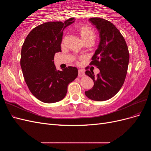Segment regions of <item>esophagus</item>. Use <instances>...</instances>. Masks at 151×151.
Here are the masks:
<instances>
[{
	"label": "esophagus",
	"mask_w": 151,
	"mask_h": 151,
	"mask_svg": "<svg viewBox=\"0 0 151 151\" xmlns=\"http://www.w3.org/2000/svg\"><path fill=\"white\" fill-rule=\"evenodd\" d=\"M85 75V72L83 69H79V73H78V76L79 77H83Z\"/></svg>",
	"instance_id": "1"
}]
</instances>
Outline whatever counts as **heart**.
Here are the masks:
<instances>
[{"instance_id":"1","label":"heart","mask_w":151,"mask_h":151,"mask_svg":"<svg viewBox=\"0 0 151 151\" xmlns=\"http://www.w3.org/2000/svg\"><path fill=\"white\" fill-rule=\"evenodd\" d=\"M77 31L79 32V34L81 36V39L83 40L84 43L89 41L94 42L95 34L94 31L88 26L84 25H81L77 26L76 28Z\"/></svg>"}]
</instances>
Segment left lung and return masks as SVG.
<instances>
[{"mask_svg": "<svg viewBox=\"0 0 151 151\" xmlns=\"http://www.w3.org/2000/svg\"><path fill=\"white\" fill-rule=\"evenodd\" d=\"M89 21L99 36V43L90 65L96 66L100 72L95 76L93 71H86L94 86L85 91V94L94 101H106L113 97L124 83L129 62V49L120 32L111 22L99 17Z\"/></svg>", "mask_w": 151, "mask_h": 151, "instance_id": "obj_1", "label": "left lung"}]
</instances>
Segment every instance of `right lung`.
<instances>
[{"mask_svg": "<svg viewBox=\"0 0 151 151\" xmlns=\"http://www.w3.org/2000/svg\"><path fill=\"white\" fill-rule=\"evenodd\" d=\"M75 21L48 22L36 26L27 36L21 53V67L31 93L40 101L53 103L65 98L68 84L78 75L75 67L57 70L55 54L61 52L63 31Z\"/></svg>", "mask_w": 151, "mask_h": 151, "instance_id": "1", "label": "right lung"}]
</instances>
